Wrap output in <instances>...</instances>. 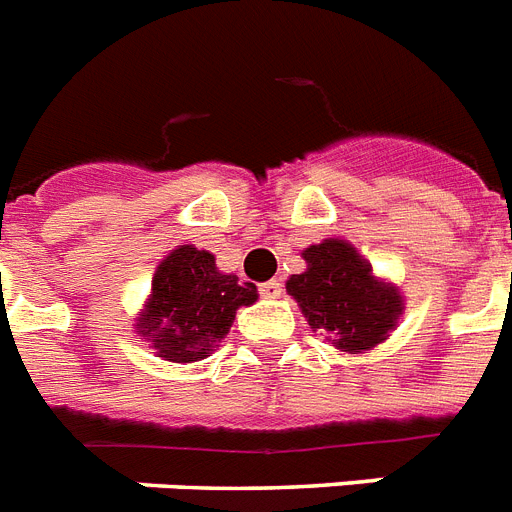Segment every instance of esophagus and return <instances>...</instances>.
<instances>
[{
	"mask_svg": "<svg viewBox=\"0 0 512 512\" xmlns=\"http://www.w3.org/2000/svg\"><path fill=\"white\" fill-rule=\"evenodd\" d=\"M259 293L264 298H280L282 296V282L280 280H267L259 285Z\"/></svg>",
	"mask_w": 512,
	"mask_h": 512,
	"instance_id": "esophagus-1",
	"label": "esophagus"
}]
</instances>
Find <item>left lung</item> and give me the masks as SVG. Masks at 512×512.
Listing matches in <instances>:
<instances>
[{
	"mask_svg": "<svg viewBox=\"0 0 512 512\" xmlns=\"http://www.w3.org/2000/svg\"><path fill=\"white\" fill-rule=\"evenodd\" d=\"M304 259L306 272L290 277L285 288L312 330L333 333L341 351H367L386 341L402 314L399 293L375 280L370 264L343 240L309 245Z\"/></svg>",
	"mask_w": 512,
	"mask_h": 512,
	"instance_id": "obj_1",
	"label": "left lung"
}]
</instances>
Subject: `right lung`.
I'll use <instances>...</instances> for the list:
<instances>
[{"instance_id":"right-lung-1","label":"right lung","mask_w":512,"mask_h":512,"mask_svg":"<svg viewBox=\"0 0 512 512\" xmlns=\"http://www.w3.org/2000/svg\"><path fill=\"white\" fill-rule=\"evenodd\" d=\"M256 298L253 282L222 275L211 253L182 245L155 272L137 333L169 362H198L230 333L237 309Z\"/></svg>"}]
</instances>
